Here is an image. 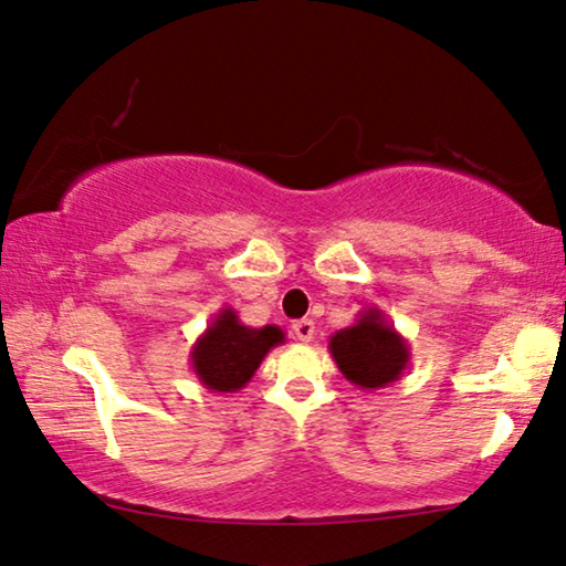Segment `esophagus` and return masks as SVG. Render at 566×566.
I'll return each instance as SVG.
<instances>
[{
  "label": "esophagus",
  "instance_id": "esophagus-1",
  "mask_svg": "<svg viewBox=\"0 0 566 566\" xmlns=\"http://www.w3.org/2000/svg\"><path fill=\"white\" fill-rule=\"evenodd\" d=\"M292 329H294V337H297L300 343H310V339L315 337V322L312 319H297L292 325Z\"/></svg>",
  "mask_w": 566,
  "mask_h": 566
}]
</instances>
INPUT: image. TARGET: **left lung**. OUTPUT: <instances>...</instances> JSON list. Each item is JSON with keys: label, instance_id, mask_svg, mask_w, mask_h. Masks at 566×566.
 <instances>
[{"label": "left lung", "instance_id": "1", "mask_svg": "<svg viewBox=\"0 0 566 566\" xmlns=\"http://www.w3.org/2000/svg\"><path fill=\"white\" fill-rule=\"evenodd\" d=\"M339 373L363 390L388 388L410 363V345L380 307H365L353 325L329 337Z\"/></svg>", "mask_w": 566, "mask_h": 566}]
</instances>
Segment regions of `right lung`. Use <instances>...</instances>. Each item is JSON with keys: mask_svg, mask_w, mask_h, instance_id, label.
Returning <instances> with one entry per match:
<instances>
[{"mask_svg": "<svg viewBox=\"0 0 566 566\" xmlns=\"http://www.w3.org/2000/svg\"><path fill=\"white\" fill-rule=\"evenodd\" d=\"M284 343L276 325L249 327L234 307H221L191 347V370L213 392H237L254 378L266 353Z\"/></svg>", "mask_w": 566, "mask_h": 566, "instance_id": "obj_1", "label": "right lung"}]
</instances>
